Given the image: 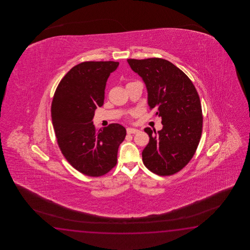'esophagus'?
I'll return each instance as SVG.
<instances>
[{"label": "esophagus", "instance_id": "34e87169", "mask_svg": "<svg viewBox=\"0 0 250 250\" xmlns=\"http://www.w3.org/2000/svg\"><path fill=\"white\" fill-rule=\"evenodd\" d=\"M139 130L138 128H133V127H127V134H135V133H138Z\"/></svg>", "mask_w": 250, "mask_h": 250}]
</instances>
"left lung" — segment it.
Returning <instances> with one entry per match:
<instances>
[{
    "label": "left lung",
    "mask_w": 250,
    "mask_h": 250,
    "mask_svg": "<svg viewBox=\"0 0 250 250\" xmlns=\"http://www.w3.org/2000/svg\"><path fill=\"white\" fill-rule=\"evenodd\" d=\"M143 80L147 104L162 119L156 132L146 127L149 142L142 152L146 167L160 176L174 174L186 166L197 150L202 133V109L196 87L182 70L167 60L128 59Z\"/></svg>",
    "instance_id": "1"
}]
</instances>
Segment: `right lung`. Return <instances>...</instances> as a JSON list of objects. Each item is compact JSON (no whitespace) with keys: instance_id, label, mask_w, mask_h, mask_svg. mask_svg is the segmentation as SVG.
I'll return each instance as SVG.
<instances>
[{"instance_id":"1","label":"right lung","mask_w":250,"mask_h":250,"mask_svg":"<svg viewBox=\"0 0 250 250\" xmlns=\"http://www.w3.org/2000/svg\"><path fill=\"white\" fill-rule=\"evenodd\" d=\"M117 62H85L70 69L61 80L52 103V122L59 147L76 170L99 177L117 164L118 149L125 127L112 123L96 130L93 118L104 100L110 74Z\"/></svg>"}]
</instances>
